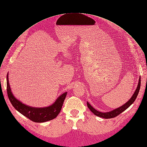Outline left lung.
<instances>
[{
    "label": "left lung",
    "instance_id": "1",
    "mask_svg": "<svg viewBox=\"0 0 147 147\" xmlns=\"http://www.w3.org/2000/svg\"><path fill=\"white\" fill-rule=\"evenodd\" d=\"M141 87V77H140V80H139V82H138V84L137 86V88L135 92V93H134L133 96H132L131 98L129 100V101L128 102H126L125 104H124L123 105H122V106L118 107L112 111H111L109 112H106V113H103V112H100L96 111V109H94L93 107L88 102H87V107H89V109H90V110L96 116H99L100 118H103L105 119H110V118H115V117L118 116L119 114H121L122 112H123L124 111H125L127 108L128 107L134 103V102L135 100L136 97H137L139 91H140V89Z\"/></svg>",
    "mask_w": 147,
    "mask_h": 147
}]
</instances>
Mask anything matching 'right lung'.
<instances>
[{"mask_svg": "<svg viewBox=\"0 0 147 147\" xmlns=\"http://www.w3.org/2000/svg\"><path fill=\"white\" fill-rule=\"evenodd\" d=\"M6 90L8 98L15 109L24 116H26L29 119L33 122L38 123L51 121L56 118L57 115L60 112L63 102L67 93L65 92L61 95L51 106L42 107V108H36V107L28 106L22 103L13 96L9 84L8 74H7Z\"/></svg>", "mask_w": 147, "mask_h": 147, "instance_id": "1", "label": "right lung"}]
</instances>
